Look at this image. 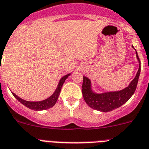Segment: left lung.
<instances>
[{"mask_svg": "<svg viewBox=\"0 0 149 149\" xmlns=\"http://www.w3.org/2000/svg\"><path fill=\"white\" fill-rule=\"evenodd\" d=\"M132 47L134 49V46ZM136 55L139 63L138 72L136 75L135 78L132 80L130 85L125 89L119 91L95 94L93 92L91 88L90 79L85 76H83V83L82 85V95H83L85 103H87L91 108L103 112H110L115 109H117L122 106L131 97L136 88L141 70L140 60H139L136 51Z\"/></svg>", "mask_w": 149, "mask_h": 149, "instance_id": "1", "label": "left lung"}]
</instances>
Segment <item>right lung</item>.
Returning a JSON list of instances; mask_svg holds the SVG:
<instances>
[{
    "mask_svg": "<svg viewBox=\"0 0 149 149\" xmlns=\"http://www.w3.org/2000/svg\"><path fill=\"white\" fill-rule=\"evenodd\" d=\"M70 75V73L63 76V77L60 79V82H59L58 85V87H57L56 90H55V91L54 92V94H53L52 96H50L49 98L44 100H42V101H26V100H24L21 99L20 97H18L16 94H14V93H13V96L15 97L21 103H22L23 105H24L26 107H28V108L31 109H33V110H44V109H48L52 107L56 103L57 100H58V98L59 94H60L61 90L62 85H63L64 82H65L66 79H67Z\"/></svg>",
    "mask_w": 149,
    "mask_h": 149,
    "instance_id": "obj_1",
    "label": "right lung"
}]
</instances>
